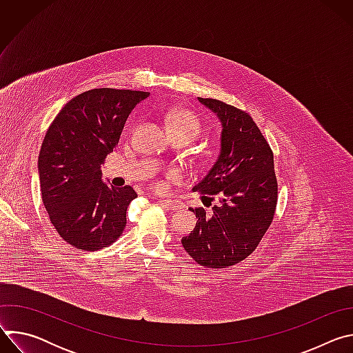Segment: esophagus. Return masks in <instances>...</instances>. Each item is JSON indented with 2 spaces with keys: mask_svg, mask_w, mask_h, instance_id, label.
Returning <instances> with one entry per match:
<instances>
[{
  "mask_svg": "<svg viewBox=\"0 0 353 353\" xmlns=\"http://www.w3.org/2000/svg\"><path fill=\"white\" fill-rule=\"evenodd\" d=\"M162 205L169 211H174V212H179L184 208L183 203H180L177 199H162Z\"/></svg>",
  "mask_w": 353,
  "mask_h": 353,
  "instance_id": "obj_1",
  "label": "esophagus"
}]
</instances>
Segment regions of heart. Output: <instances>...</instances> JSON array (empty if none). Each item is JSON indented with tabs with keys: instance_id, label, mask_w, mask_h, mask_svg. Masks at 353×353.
Returning <instances> with one entry per match:
<instances>
[{
	"instance_id": "b5f03b06",
	"label": "heart",
	"mask_w": 353,
	"mask_h": 353,
	"mask_svg": "<svg viewBox=\"0 0 353 353\" xmlns=\"http://www.w3.org/2000/svg\"><path fill=\"white\" fill-rule=\"evenodd\" d=\"M168 130L170 134L184 135L191 141H194L201 134V123L198 119L185 110H174L166 119Z\"/></svg>"
}]
</instances>
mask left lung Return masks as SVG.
Here are the masks:
<instances>
[{
    "label": "left lung",
    "instance_id": "8db88e82",
    "mask_svg": "<svg viewBox=\"0 0 353 353\" xmlns=\"http://www.w3.org/2000/svg\"><path fill=\"white\" fill-rule=\"evenodd\" d=\"M222 123L221 154L194 185L214 201L211 214L190 208L198 218L195 229L183 237L188 256L207 268H226L247 259L268 230L276 210L278 181L274 154L248 113L216 99L198 97Z\"/></svg>",
    "mask_w": 353,
    "mask_h": 353
}]
</instances>
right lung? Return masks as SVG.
Here are the masks:
<instances>
[{
  "mask_svg": "<svg viewBox=\"0 0 353 353\" xmlns=\"http://www.w3.org/2000/svg\"><path fill=\"white\" fill-rule=\"evenodd\" d=\"M148 96L131 89L86 90L47 130L39 154L41 199L54 229L78 250L108 247L125 228L137 192L103 183L100 166L119 143L128 114Z\"/></svg>",
  "mask_w": 353,
  "mask_h": 353,
  "instance_id": "right-lung-1",
  "label": "right lung"
}]
</instances>
